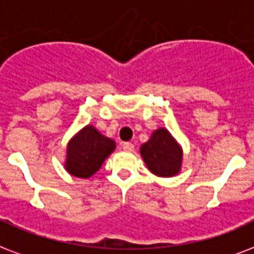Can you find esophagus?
Masks as SVG:
<instances>
[{
	"instance_id": "1",
	"label": "esophagus",
	"mask_w": 254,
	"mask_h": 254,
	"mask_svg": "<svg viewBox=\"0 0 254 254\" xmlns=\"http://www.w3.org/2000/svg\"><path fill=\"white\" fill-rule=\"evenodd\" d=\"M122 147H123V149H125V151H127V152H132L133 151L132 143H123V145H122Z\"/></svg>"
}]
</instances>
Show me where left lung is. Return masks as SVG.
Here are the masks:
<instances>
[{"label": "left lung", "instance_id": "8db88e82", "mask_svg": "<svg viewBox=\"0 0 254 254\" xmlns=\"http://www.w3.org/2000/svg\"><path fill=\"white\" fill-rule=\"evenodd\" d=\"M140 155L147 168L156 176L172 178L182 171V145L164 127L155 129L148 140L140 145Z\"/></svg>", "mask_w": 254, "mask_h": 254}]
</instances>
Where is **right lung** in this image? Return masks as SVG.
I'll return each instance as SVG.
<instances>
[{"label":"right lung","instance_id":"add662e5","mask_svg":"<svg viewBox=\"0 0 254 254\" xmlns=\"http://www.w3.org/2000/svg\"><path fill=\"white\" fill-rule=\"evenodd\" d=\"M115 147V140L100 133L94 126H84L68 140L64 170L75 178H91L113 154Z\"/></svg>","mask_w":254,"mask_h":254}]
</instances>
